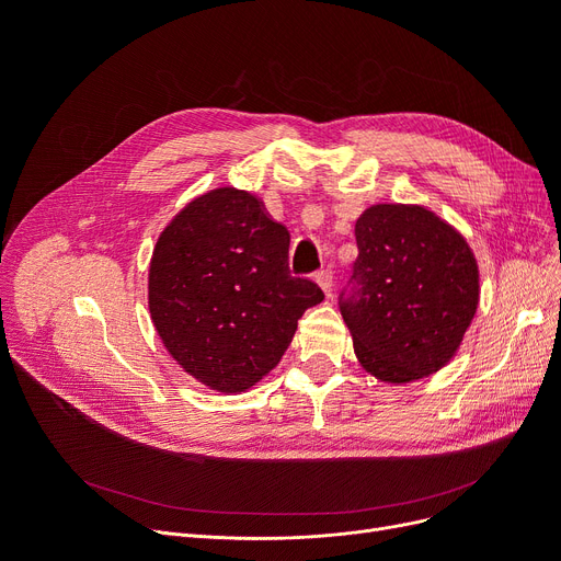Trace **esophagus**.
Segmentation results:
<instances>
[{
    "label": "esophagus",
    "mask_w": 561,
    "mask_h": 561,
    "mask_svg": "<svg viewBox=\"0 0 561 561\" xmlns=\"http://www.w3.org/2000/svg\"><path fill=\"white\" fill-rule=\"evenodd\" d=\"M316 282H318V286L322 288V293H325V296H332V288H334V273H332L330 268H325V271H318V273H316Z\"/></svg>",
    "instance_id": "34e87169"
}]
</instances>
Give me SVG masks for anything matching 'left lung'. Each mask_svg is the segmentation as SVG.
<instances>
[{"instance_id": "8db88e82", "label": "left lung", "mask_w": 561, "mask_h": 561, "mask_svg": "<svg viewBox=\"0 0 561 561\" xmlns=\"http://www.w3.org/2000/svg\"><path fill=\"white\" fill-rule=\"evenodd\" d=\"M359 256L341 313L366 373L409 385L444 368L480 302L463 236L421 204H373L355 225Z\"/></svg>"}]
</instances>
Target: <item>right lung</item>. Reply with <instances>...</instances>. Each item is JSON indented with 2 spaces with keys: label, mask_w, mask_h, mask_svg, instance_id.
Here are the masks:
<instances>
[{
  "label": "right lung",
  "mask_w": 561,
  "mask_h": 561,
  "mask_svg": "<svg viewBox=\"0 0 561 561\" xmlns=\"http://www.w3.org/2000/svg\"><path fill=\"white\" fill-rule=\"evenodd\" d=\"M288 229L263 202L233 186L191 199L150 261L147 305L170 357L220 393L268 375L322 302L318 284L288 273Z\"/></svg>",
  "instance_id": "add662e5"
}]
</instances>
